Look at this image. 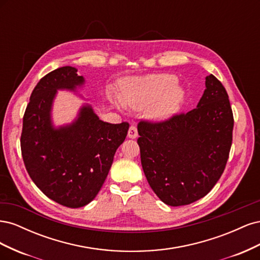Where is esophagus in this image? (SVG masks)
Wrapping results in <instances>:
<instances>
[{
  "label": "esophagus",
  "instance_id": "1",
  "mask_svg": "<svg viewBox=\"0 0 260 260\" xmlns=\"http://www.w3.org/2000/svg\"><path fill=\"white\" fill-rule=\"evenodd\" d=\"M128 138H130V139L138 138V129L135 124L130 125L129 131H128Z\"/></svg>",
  "mask_w": 260,
  "mask_h": 260
}]
</instances>
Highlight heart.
<instances>
[{
	"mask_svg": "<svg viewBox=\"0 0 260 260\" xmlns=\"http://www.w3.org/2000/svg\"><path fill=\"white\" fill-rule=\"evenodd\" d=\"M122 104L133 109L149 107L147 115L153 120L167 119L175 114L183 100V92L177 86V78L168 74H153L130 78L121 86Z\"/></svg>",
	"mask_w": 260,
	"mask_h": 260,
	"instance_id": "1",
	"label": "heart"
}]
</instances>
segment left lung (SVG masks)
<instances>
[{"instance_id": "8db88e82", "label": "left lung", "mask_w": 260, "mask_h": 260, "mask_svg": "<svg viewBox=\"0 0 260 260\" xmlns=\"http://www.w3.org/2000/svg\"><path fill=\"white\" fill-rule=\"evenodd\" d=\"M198 107L138 124L141 164L149 186L169 206L207 195L221 177L232 144L233 113L222 83L206 77Z\"/></svg>"}]
</instances>
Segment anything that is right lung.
Instances as JSON below:
<instances>
[{
	"label": "right lung",
	"instance_id": "1",
	"mask_svg": "<svg viewBox=\"0 0 260 260\" xmlns=\"http://www.w3.org/2000/svg\"><path fill=\"white\" fill-rule=\"evenodd\" d=\"M83 83V77L70 66L45 75L31 93L20 137L31 180L49 199L69 208L85 206L98 195L129 130L128 122L100 120L89 105L82 106L72 124L53 127L51 109L56 91H75Z\"/></svg>",
	"mask_w": 260,
	"mask_h": 260
}]
</instances>
